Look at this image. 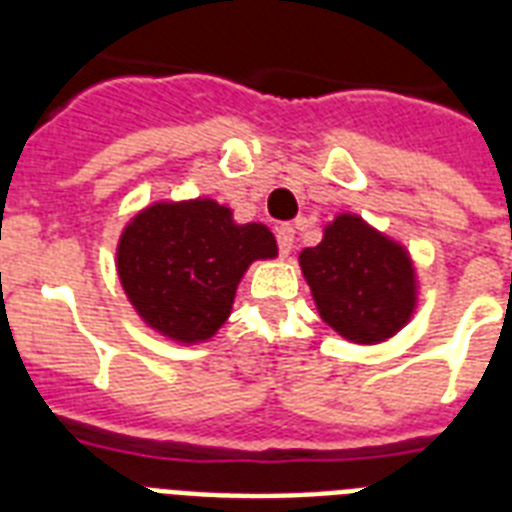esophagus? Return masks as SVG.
<instances>
[{"label":"esophagus","instance_id":"esophagus-1","mask_svg":"<svg viewBox=\"0 0 512 512\" xmlns=\"http://www.w3.org/2000/svg\"><path fill=\"white\" fill-rule=\"evenodd\" d=\"M276 241H279L281 255H289L292 247H295V228L292 225H279L276 228Z\"/></svg>","mask_w":512,"mask_h":512}]
</instances>
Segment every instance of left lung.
<instances>
[{
	"label": "left lung",
	"mask_w": 512,
	"mask_h": 512,
	"mask_svg": "<svg viewBox=\"0 0 512 512\" xmlns=\"http://www.w3.org/2000/svg\"><path fill=\"white\" fill-rule=\"evenodd\" d=\"M300 268L319 316L345 340H388L412 319L417 279L406 249L356 215H337L316 247L300 252Z\"/></svg>",
	"instance_id": "obj_1"
}]
</instances>
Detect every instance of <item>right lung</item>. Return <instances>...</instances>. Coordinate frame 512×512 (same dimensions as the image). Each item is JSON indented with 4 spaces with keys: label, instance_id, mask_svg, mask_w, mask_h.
<instances>
[{
    "label": "right lung",
    "instance_id": "add662e5",
    "mask_svg": "<svg viewBox=\"0 0 512 512\" xmlns=\"http://www.w3.org/2000/svg\"><path fill=\"white\" fill-rule=\"evenodd\" d=\"M268 257H276V239L265 225H236L231 209L212 199L159 201L124 228L116 268L148 327L199 342L231 316L249 263Z\"/></svg>",
    "mask_w": 512,
    "mask_h": 512
}]
</instances>
